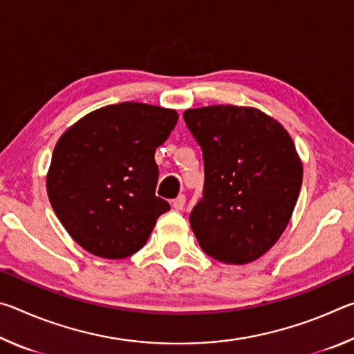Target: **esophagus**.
<instances>
[{
    "label": "esophagus",
    "instance_id": "esophagus-1",
    "mask_svg": "<svg viewBox=\"0 0 354 354\" xmlns=\"http://www.w3.org/2000/svg\"><path fill=\"white\" fill-rule=\"evenodd\" d=\"M171 206L175 207V211H183L184 206H185V196L184 195L176 196V198L171 201Z\"/></svg>",
    "mask_w": 354,
    "mask_h": 354
}]
</instances>
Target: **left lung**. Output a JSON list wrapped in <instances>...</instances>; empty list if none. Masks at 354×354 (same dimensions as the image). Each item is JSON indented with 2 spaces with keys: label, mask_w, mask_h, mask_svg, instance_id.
<instances>
[{
  "label": "left lung",
  "mask_w": 354,
  "mask_h": 354,
  "mask_svg": "<svg viewBox=\"0 0 354 354\" xmlns=\"http://www.w3.org/2000/svg\"><path fill=\"white\" fill-rule=\"evenodd\" d=\"M184 120L205 160L192 231L214 259L253 262L277 243L297 205L303 165L293 140L283 124L254 107L187 109Z\"/></svg>",
  "instance_id": "1"
}]
</instances>
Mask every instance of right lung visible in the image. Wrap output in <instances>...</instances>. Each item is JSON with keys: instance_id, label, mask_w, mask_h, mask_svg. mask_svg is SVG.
Wrapping results in <instances>:
<instances>
[{"instance_id": "1", "label": "right lung", "mask_w": 354, "mask_h": 354, "mask_svg": "<svg viewBox=\"0 0 354 354\" xmlns=\"http://www.w3.org/2000/svg\"><path fill=\"white\" fill-rule=\"evenodd\" d=\"M176 122V111L127 101L87 113L59 139L48 198L88 253L106 259L134 254L169 211V203L156 196L154 153Z\"/></svg>"}]
</instances>
